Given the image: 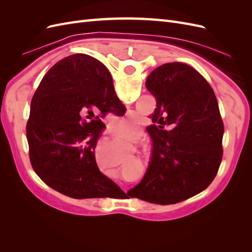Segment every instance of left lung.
I'll use <instances>...</instances> for the list:
<instances>
[{
    "instance_id": "left-lung-1",
    "label": "left lung",
    "mask_w": 252,
    "mask_h": 252,
    "mask_svg": "<svg viewBox=\"0 0 252 252\" xmlns=\"http://www.w3.org/2000/svg\"><path fill=\"white\" fill-rule=\"evenodd\" d=\"M146 88L157 102L147 127L154 148L143 180L127 194L152 204L180 203L207 188L218 173L224 133L219 104L208 82L184 63L156 68Z\"/></svg>"
}]
</instances>
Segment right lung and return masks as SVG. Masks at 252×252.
Returning a JSON list of instances; mask_svg holds the SVG:
<instances>
[{"instance_id":"right-lung-1","label":"right lung","mask_w":252,"mask_h":252,"mask_svg":"<svg viewBox=\"0 0 252 252\" xmlns=\"http://www.w3.org/2000/svg\"><path fill=\"white\" fill-rule=\"evenodd\" d=\"M123 107L100 61L78 53L53 65L32 96L26 126L35 173L73 199L109 197L120 190L98 169L94 149L102 118Z\"/></svg>"}]
</instances>
